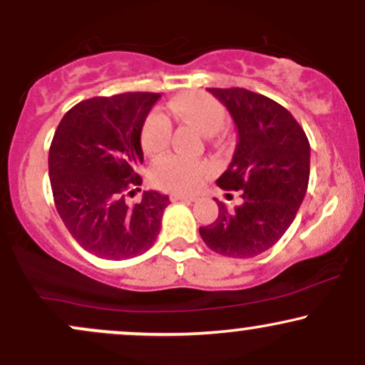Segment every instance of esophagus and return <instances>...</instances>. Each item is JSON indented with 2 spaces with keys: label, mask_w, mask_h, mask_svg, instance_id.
<instances>
[{
  "label": "esophagus",
  "mask_w": 365,
  "mask_h": 365,
  "mask_svg": "<svg viewBox=\"0 0 365 365\" xmlns=\"http://www.w3.org/2000/svg\"><path fill=\"white\" fill-rule=\"evenodd\" d=\"M171 200H183V202H195V195H182V194H171Z\"/></svg>",
  "instance_id": "34e87169"
}]
</instances>
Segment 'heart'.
<instances>
[{
    "label": "heart",
    "mask_w": 365,
    "mask_h": 365,
    "mask_svg": "<svg viewBox=\"0 0 365 365\" xmlns=\"http://www.w3.org/2000/svg\"><path fill=\"white\" fill-rule=\"evenodd\" d=\"M166 110L177 121L190 123L204 135L212 137L225 128V106L202 91H188L175 96L166 104ZM171 121L161 111H153L140 130L142 149L149 156H158L168 149L171 140ZM215 166L209 161H195L178 154L159 158L150 166V180L154 185L170 192H190L202 185Z\"/></svg>",
    "instance_id": "heart-1"
}]
</instances>
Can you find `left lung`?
Instances as JSON below:
<instances>
[{"instance_id": "8db88e82", "label": "left lung", "mask_w": 365, "mask_h": 365, "mask_svg": "<svg viewBox=\"0 0 365 365\" xmlns=\"http://www.w3.org/2000/svg\"><path fill=\"white\" fill-rule=\"evenodd\" d=\"M207 91L238 132L232 163L216 183L240 190L244 202L233 211L217 202L216 221L199 233L217 254L254 257L271 249L295 220L309 185L311 145L292 113L273 99L240 87Z\"/></svg>"}]
</instances>
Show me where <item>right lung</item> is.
<instances>
[{
    "mask_svg": "<svg viewBox=\"0 0 365 365\" xmlns=\"http://www.w3.org/2000/svg\"><path fill=\"white\" fill-rule=\"evenodd\" d=\"M159 98L125 92L87 99L54 132L48 159L54 206L77 244L98 257H137L159 235L168 195L149 190L139 204H127V190L142 183V125Z\"/></svg>",
    "mask_w": 365,
    "mask_h": 365,
    "instance_id": "1",
    "label": "right lung"
}]
</instances>
